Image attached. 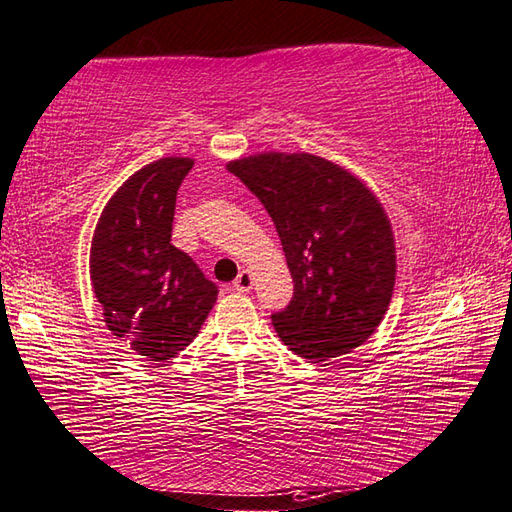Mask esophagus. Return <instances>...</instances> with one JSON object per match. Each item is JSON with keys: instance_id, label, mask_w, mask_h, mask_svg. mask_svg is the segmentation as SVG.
I'll list each match as a JSON object with an SVG mask.
<instances>
[{"instance_id": "1", "label": "esophagus", "mask_w": 512, "mask_h": 512, "mask_svg": "<svg viewBox=\"0 0 512 512\" xmlns=\"http://www.w3.org/2000/svg\"><path fill=\"white\" fill-rule=\"evenodd\" d=\"M233 286L235 290H239V293H248V290L253 288V273H250V270H242V273L237 275Z\"/></svg>"}]
</instances>
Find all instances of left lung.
Segmentation results:
<instances>
[{"label": "left lung", "mask_w": 512, "mask_h": 512, "mask_svg": "<svg viewBox=\"0 0 512 512\" xmlns=\"http://www.w3.org/2000/svg\"><path fill=\"white\" fill-rule=\"evenodd\" d=\"M226 168L253 190L282 239L295 295L273 326L313 364L362 346L393 297L397 255L382 202L362 179L310 153H259Z\"/></svg>", "instance_id": "left-lung-1"}]
</instances>
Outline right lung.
<instances>
[{
    "label": "right lung",
    "instance_id": "obj_1",
    "mask_svg": "<svg viewBox=\"0 0 512 512\" xmlns=\"http://www.w3.org/2000/svg\"><path fill=\"white\" fill-rule=\"evenodd\" d=\"M195 159L162 157L115 190L90 242V282L110 333L146 362H168L193 342L217 286L170 244L177 190Z\"/></svg>",
    "mask_w": 512,
    "mask_h": 512
}]
</instances>
